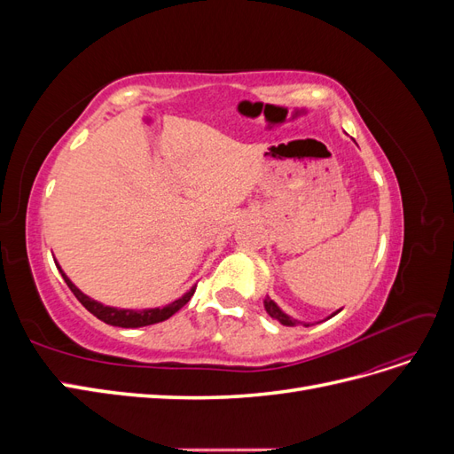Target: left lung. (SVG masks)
Here are the masks:
<instances>
[{
  "instance_id": "obj_1",
  "label": "left lung",
  "mask_w": 454,
  "mask_h": 454,
  "mask_svg": "<svg viewBox=\"0 0 454 454\" xmlns=\"http://www.w3.org/2000/svg\"><path fill=\"white\" fill-rule=\"evenodd\" d=\"M265 310L272 316V318H277L280 324H284V325H295L297 322L295 320H292L290 318V316H287V314H284L278 307H277V303H274V301H270L269 297L265 299ZM339 312V310H337ZM337 312H333L332 316H335ZM332 316H329V318H332ZM305 325H309V324H305Z\"/></svg>"
}]
</instances>
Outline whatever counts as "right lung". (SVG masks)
<instances>
[{
    "instance_id": "add662e5",
    "label": "right lung",
    "mask_w": 454,
    "mask_h": 454,
    "mask_svg": "<svg viewBox=\"0 0 454 454\" xmlns=\"http://www.w3.org/2000/svg\"><path fill=\"white\" fill-rule=\"evenodd\" d=\"M60 274L64 282L67 284V287L74 292V295L79 299V303L83 305L90 314H94L96 318L109 324V325H117V327H144V325H151V324H159V322H164L168 320L172 314H176L177 310H180L184 305H187V301L193 297L197 287H191V290L180 297L176 299L174 303L162 307V309H145V310H127V309H115V307H106L102 303H98V301H94L90 297H87L83 292L79 290V287H75L72 284V280L66 277L64 270L60 269V265L57 263Z\"/></svg>"
}]
</instances>
